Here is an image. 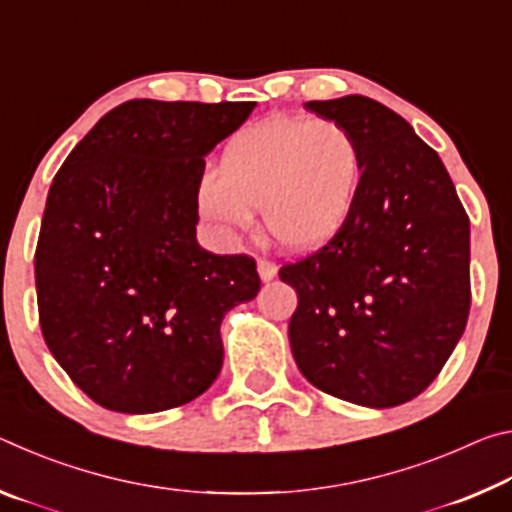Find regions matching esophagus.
Instances as JSON below:
<instances>
[{"label":"esophagus","mask_w":512,"mask_h":512,"mask_svg":"<svg viewBox=\"0 0 512 512\" xmlns=\"http://www.w3.org/2000/svg\"><path fill=\"white\" fill-rule=\"evenodd\" d=\"M257 273H259V277H262V282H271L277 275V264L271 262V259H259Z\"/></svg>","instance_id":"esophagus-1"}]
</instances>
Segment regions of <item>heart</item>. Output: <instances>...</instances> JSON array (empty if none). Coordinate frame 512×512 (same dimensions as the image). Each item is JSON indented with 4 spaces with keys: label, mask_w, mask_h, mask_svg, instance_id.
Returning a JSON list of instances; mask_svg holds the SVG:
<instances>
[{
    "label": "heart",
    "mask_w": 512,
    "mask_h": 512,
    "mask_svg": "<svg viewBox=\"0 0 512 512\" xmlns=\"http://www.w3.org/2000/svg\"><path fill=\"white\" fill-rule=\"evenodd\" d=\"M361 164L357 140L336 121L268 117L225 146L219 173L198 185V207L232 228H248L259 207L277 244L307 253L348 223Z\"/></svg>",
    "instance_id": "1"
}]
</instances>
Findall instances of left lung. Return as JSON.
Instances as JSON below:
<instances>
[{
    "mask_svg": "<svg viewBox=\"0 0 512 512\" xmlns=\"http://www.w3.org/2000/svg\"><path fill=\"white\" fill-rule=\"evenodd\" d=\"M305 108L348 128L363 164L343 230L280 268L298 293L291 352L323 393L391 409L438 377L465 332L470 219L438 153L384 103L348 94Z\"/></svg>",
    "mask_w": 512,
    "mask_h": 512,
    "instance_id": "1",
    "label": "left lung"
}]
</instances>
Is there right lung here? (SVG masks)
<instances>
[{
  "mask_svg": "<svg viewBox=\"0 0 512 512\" xmlns=\"http://www.w3.org/2000/svg\"><path fill=\"white\" fill-rule=\"evenodd\" d=\"M255 101L133 99L103 115L49 187L40 327L76 386L117 413L192 402L223 366L221 320L257 296L253 257L196 241L205 155Z\"/></svg>",
  "mask_w": 512,
  "mask_h": 512,
  "instance_id": "obj_1",
  "label": "right lung"
}]
</instances>
